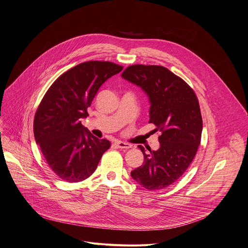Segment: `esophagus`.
I'll use <instances>...</instances> for the list:
<instances>
[{
    "mask_svg": "<svg viewBox=\"0 0 248 248\" xmlns=\"http://www.w3.org/2000/svg\"><path fill=\"white\" fill-rule=\"evenodd\" d=\"M118 148H125V149H128V148H130L132 145L131 144H129V143H126V142H124V141H121V140H117V141H115V143H114Z\"/></svg>",
    "mask_w": 248,
    "mask_h": 248,
    "instance_id": "obj_1",
    "label": "esophagus"
}]
</instances>
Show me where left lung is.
Returning a JSON list of instances; mask_svg holds the SVG:
<instances>
[{
  "label": "left lung",
  "instance_id": "obj_1",
  "mask_svg": "<svg viewBox=\"0 0 248 248\" xmlns=\"http://www.w3.org/2000/svg\"><path fill=\"white\" fill-rule=\"evenodd\" d=\"M122 77L140 86L150 102L149 123L160 131V148L145 153L131 177L148 190H160L175 183L192 163L201 143L202 119L198 98L182 78L162 65L134 64Z\"/></svg>",
  "mask_w": 248,
  "mask_h": 248
}]
</instances>
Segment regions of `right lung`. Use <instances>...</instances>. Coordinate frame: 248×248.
Instances as JSON below:
<instances>
[{
  "label": "right lung",
  "mask_w": 248,
  "mask_h": 248,
  "mask_svg": "<svg viewBox=\"0 0 248 248\" xmlns=\"http://www.w3.org/2000/svg\"><path fill=\"white\" fill-rule=\"evenodd\" d=\"M123 66L89 61L62 74L45 94L35 113L36 142L56 175L68 183L87 179L110 147L107 139L93 136L81 121L101 85Z\"/></svg>",
  "instance_id": "add662e5"
}]
</instances>
